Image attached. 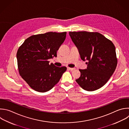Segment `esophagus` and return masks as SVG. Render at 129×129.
Returning <instances> with one entry per match:
<instances>
[{"label":"esophagus","instance_id":"1","mask_svg":"<svg viewBox=\"0 0 129 129\" xmlns=\"http://www.w3.org/2000/svg\"><path fill=\"white\" fill-rule=\"evenodd\" d=\"M68 69H69V70H74L75 69V68H70V67H68Z\"/></svg>","mask_w":129,"mask_h":129}]
</instances>
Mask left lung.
<instances>
[{"label":"left lung","mask_w":129,"mask_h":129,"mask_svg":"<svg viewBox=\"0 0 129 129\" xmlns=\"http://www.w3.org/2000/svg\"><path fill=\"white\" fill-rule=\"evenodd\" d=\"M81 59L87 68L79 69L80 76L76 81L84 90L93 91L103 87L117 66L115 48L113 43L98 32H69Z\"/></svg>","instance_id":"left-lung-1"}]
</instances>
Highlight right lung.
I'll return each instance as SVG.
<instances>
[{
  "mask_svg": "<svg viewBox=\"0 0 129 129\" xmlns=\"http://www.w3.org/2000/svg\"><path fill=\"white\" fill-rule=\"evenodd\" d=\"M66 32H49L27 38L17 53L19 73L33 90L46 92L56 84L67 70L59 67L49 59L57 57V52L64 42Z\"/></svg>",
  "mask_w": 129,
  "mask_h": 129,
  "instance_id": "add662e5",
  "label": "right lung"
}]
</instances>
